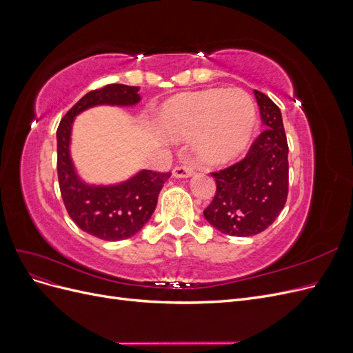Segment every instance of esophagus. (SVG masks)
Instances as JSON below:
<instances>
[{
    "label": "esophagus",
    "mask_w": 353,
    "mask_h": 353,
    "mask_svg": "<svg viewBox=\"0 0 353 353\" xmlns=\"http://www.w3.org/2000/svg\"><path fill=\"white\" fill-rule=\"evenodd\" d=\"M172 174L175 178H190L194 175V168L190 165H179V166H175Z\"/></svg>",
    "instance_id": "obj_1"
}]
</instances>
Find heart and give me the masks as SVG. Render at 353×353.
Segmentation results:
<instances>
[{
	"mask_svg": "<svg viewBox=\"0 0 353 353\" xmlns=\"http://www.w3.org/2000/svg\"><path fill=\"white\" fill-rule=\"evenodd\" d=\"M256 108L241 90H205L175 95L157 112L156 125L170 138L194 135L193 150L208 165H225L248 148Z\"/></svg>",
	"mask_w": 353,
	"mask_h": 353,
	"instance_id": "heart-1",
	"label": "heart"
}]
</instances>
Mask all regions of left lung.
I'll return each instance as SVG.
<instances>
[{"mask_svg":"<svg viewBox=\"0 0 353 353\" xmlns=\"http://www.w3.org/2000/svg\"><path fill=\"white\" fill-rule=\"evenodd\" d=\"M263 132L241 162L213 172L216 194L203 212L213 228L232 237L256 236L283 210L288 193V145L281 110L254 90Z\"/></svg>","mask_w":353,"mask_h":353,"instance_id":"8db88e82","label":"left lung"}]
</instances>
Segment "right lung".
<instances>
[{"instance_id": "1", "label": "right lung", "mask_w": 353, "mask_h": 353, "mask_svg": "<svg viewBox=\"0 0 353 353\" xmlns=\"http://www.w3.org/2000/svg\"><path fill=\"white\" fill-rule=\"evenodd\" d=\"M138 91V87L112 83L85 94L65 114L57 130V174L66 210L82 231L105 241L130 239L141 231L150 221L160 190L170 174L141 169L121 183H88L72 159L73 122L85 110L99 105L132 108L141 100Z\"/></svg>"}]
</instances>
